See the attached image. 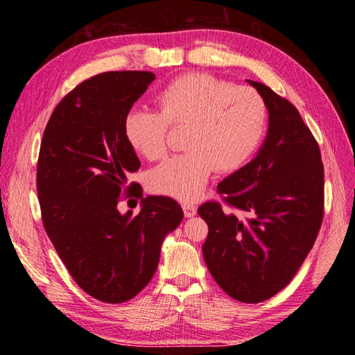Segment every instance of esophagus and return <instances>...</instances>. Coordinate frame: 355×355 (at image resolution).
Returning <instances> with one entry per match:
<instances>
[{
	"mask_svg": "<svg viewBox=\"0 0 355 355\" xmlns=\"http://www.w3.org/2000/svg\"><path fill=\"white\" fill-rule=\"evenodd\" d=\"M184 213H185V218H194L196 214H197V207L194 206V204H191V202H185L184 206Z\"/></svg>",
	"mask_w": 355,
	"mask_h": 355,
	"instance_id": "34e87169",
	"label": "esophagus"
}]
</instances>
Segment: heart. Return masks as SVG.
Returning a JSON list of instances; mask_svg holds the SVG:
<instances>
[{"mask_svg":"<svg viewBox=\"0 0 355 355\" xmlns=\"http://www.w3.org/2000/svg\"><path fill=\"white\" fill-rule=\"evenodd\" d=\"M155 101L159 112L133 108L125 114L127 144L144 158L158 159L166 154L168 125L187 127L188 151L149 171L146 184L155 194L196 200L214 168L239 170L263 141L266 103L249 85L192 72L168 83Z\"/></svg>","mask_w":355,"mask_h":355,"instance_id":"obj_1","label":"heart"}]
</instances>
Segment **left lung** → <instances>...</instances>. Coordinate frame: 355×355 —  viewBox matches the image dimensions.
Here are the masks:
<instances>
[{
	"instance_id": "1",
	"label": "left lung",
	"mask_w": 355,
	"mask_h": 355,
	"mask_svg": "<svg viewBox=\"0 0 355 355\" xmlns=\"http://www.w3.org/2000/svg\"><path fill=\"white\" fill-rule=\"evenodd\" d=\"M268 110L265 141L253 157L218 185L230 209L204 202L209 227L202 256L231 297L257 304L295 277L323 220L324 170L318 144L302 116L268 85L247 80Z\"/></svg>"
}]
</instances>
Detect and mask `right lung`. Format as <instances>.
I'll list each match as a JSON object with an SVG mask.
<instances>
[{"label": "right lung", "instance_id": "add662e5", "mask_svg": "<svg viewBox=\"0 0 355 355\" xmlns=\"http://www.w3.org/2000/svg\"><path fill=\"white\" fill-rule=\"evenodd\" d=\"M155 80L153 72L94 75L53 111L40 148L37 188L42 223L69 274L106 304L135 297L151 282L167 235L184 219L178 201L142 198L137 216L121 213L127 176L141 167L124 136V116Z\"/></svg>", "mask_w": 355, "mask_h": 355}]
</instances>
